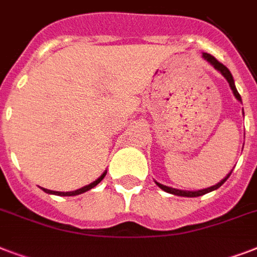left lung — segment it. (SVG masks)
I'll return each instance as SVG.
<instances>
[{
  "label": "left lung",
  "mask_w": 257,
  "mask_h": 257,
  "mask_svg": "<svg viewBox=\"0 0 257 257\" xmlns=\"http://www.w3.org/2000/svg\"><path fill=\"white\" fill-rule=\"evenodd\" d=\"M203 57L207 60V61H209L212 64V65L215 66L216 69L219 70L220 73L223 74L224 77L227 78V81L229 82V86H231L232 92H233V94H235V97L237 98L239 101H241V97H240L239 92H237V89H236L235 86V81H233V77H232L231 72L228 70L227 66H224L221 62H219L217 60H216L213 56H211V54L208 53H203ZM232 173V171H231ZM231 173L229 175H227V177H224L221 181H220L219 184H216V185H213V187L211 188H205V189H201V191H195V192H191V191H180V189H175V188H169V187H165V185H163V184L160 183H156L159 187L161 188V189H164L165 192H168V193H172V195H177V196H185V197H197V196H203L205 195V193H208V192H212L215 191V189H217V188H220L221 185H223L224 183H225V180L231 176Z\"/></svg>",
  "instance_id": "left-lung-1"
}]
</instances>
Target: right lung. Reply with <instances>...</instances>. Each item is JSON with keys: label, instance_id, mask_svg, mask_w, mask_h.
<instances>
[{"label": "right lung", "instance_id": "right-lung-1", "mask_svg": "<svg viewBox=\"0 0 257 257\" xmlns=\"http://www.w3.org/2000/svg\"><path fill=\"white\" fill-rule=\"evenodd\" d=\"M105 175H106V172L105 173H102V175L98 177V179L96 180V181H93L92 184H89V185H86V187L84 188H80V189H77V191H73V192H56V191H50V189H45V188H42L44 191L46 192V193H52V195H57V196H76V195H81V193H84V192L89 191V189H92V188H94L97 185V184L100 183L101 180L104 179Z\"/></svg>", "mask_w": 257, "mask_h": 257}]
</instances>
